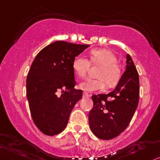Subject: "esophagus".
Instances as JSON below:
<instances>
[{"label":"esophagus","instance_id":"34e87169","mask_svg":"<svg viewBox=\"0 0 160 160\" xmlns=\"http://www.w3.org/2000/svg\"><path fill=\"white\" fill-rule=\"evenodd\" d=\"M82 95H83V97H85V98H88V97L91 96V95H89L88 93H86V92L82 93Z\"/></svg>","mask_w":160,"mask_h":160}]
</instances>
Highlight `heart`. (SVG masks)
<instances>
[{
	"label": "heart",
	"instance_id": "obj_1",
	"mask_svg": "<svg viewBox=\"0 0 160 160\" xmlns=\"http://www.w3.org/2000/svg\"><path fill=\"white\" fill-rule=\"evenodd\" d=\"M91 62L93 64H100L102 68L99 70V78H87L80 82L79 87L86 92H95L102 89L105 83L108 88L117 84L121 77V71L117 64V58L114 52L106 48L93 49L90 52ZM90 67V62L82 54H79L74 59L73 69L77 75L83 78Z\"/></svg>",
	"mask_w": 160,
	"mask_h": 160
}]
</instances>
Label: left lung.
I'll use <instances>...</instances> for the list:
<instances>
[{
  "instance_id": "obj_1",
  "label": "left lung",
  "mask_w": 160,
  "mask_h": 160,
  "mask_svg": "<svg viewBox=\"0 0 160 160\" xmlns=\"http://www.w3.org/2000/svg\"><path fill=\"white\" fill-rule=\"evenodd\" d=\"M139 74L128 54L125 71L112 92L93 95L94 106L88 114L91 131L101 139H112L125 130L139 102Z\"/></svg>"
}]
</instances>
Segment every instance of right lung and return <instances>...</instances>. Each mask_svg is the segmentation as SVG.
Masks as SVG:
<instances>
[{
    "label": "right lung",
    "mask_w": 160,
    "mask_h": 160,
    "mask_svg": "<svg viewBox=\"0 0 160 160\" xmlns=\"http://www.w3.org/2000/svg\"><path fill=\"white\" fill-rule=\"evenodd\" d=\"M89 45L54 42L40 51L26 78L30 112L38 128L48 136L61 133L72 109L82 97L74 88L73 61Z\"/></svg>",
    "instance_id": "right-lung-1"
}]
</instances>
